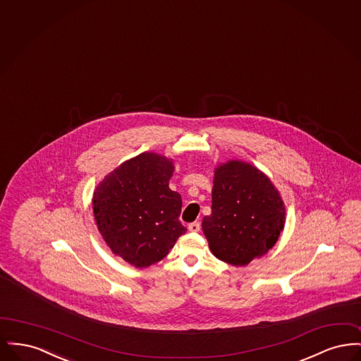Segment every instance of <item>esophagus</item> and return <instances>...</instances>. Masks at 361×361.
I'll return each mask as SVG.
<instances>
[{
    "instance_id": "esophagus-1",
    "label": "esophagus",
    "mask_w": 361,
    "mask_h": 361,
    "mask_svg": "<svg viewBox=\"0 0 361 361\" xmlns=\"http://www.w3.org/2000/svg\"><path fill=\"white\" fill-rule=\"evenodd\" d=\"M189 231L192 233H197L200 230V224L199 222H193V224H188Z\"/></svg>"
}]
</instances>
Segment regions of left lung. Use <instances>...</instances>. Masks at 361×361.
<instances>
[{"instance_id": "8db88e82", "label": "left lung", "mask_w": 361, "mask_h": 361, "mask_svg": "<svg viewBox=\"0 0 361 361\" xmlns=\"http://www.w3.org/2000/svg\"><path fill=\"white\" fill-rule=\"evenodd\" d=\"M286 224V204L271 178L240 159L215 166L211 215L202 228L212 255L243 267L267 255Z\"/></svg>"}]
</instances>
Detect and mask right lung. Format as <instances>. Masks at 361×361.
<instances>
[{"label":"right lung","mask_w":361,"mask_h":361,"mask_svg":"<svg viewBox=\"0 0 361 361\" xmlns=\"http://www.w3.org/2000/svg\"><path fill=\"white\" fill-rule=\"evenodd\" d=\"M174 161L145 152L108 173L93 192L97 230L115 256L135 268L165 257L187 233L180 224L183 200L169 188Z\"/></svg>","instance_id":"1"}]
</instances>
